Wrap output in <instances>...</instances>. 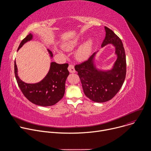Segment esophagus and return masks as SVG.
I'll return each mask as SVG.
<instances>
[{
  "mask_svg": "<svg viewBox=\"0 0 151 151\" xmlns=\"http://www.w3.org/2000/svg\"><path fill=\"white\" fill-rule=\"evenodd\" d=\"M68 70L69 71L70 73H75V67L72 64H70L68 67Z\"/></svg>",
  "mask_w": 151,
  "mask_h": 151,
  "instance_id": "1",
  "label": "esophagus"
}]
</instances>
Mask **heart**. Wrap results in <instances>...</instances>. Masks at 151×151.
Returning a JSON list of instances; mask_svg holds the SVG:
<instances>
[{
	"label": "heart",
	"mask_w": 151,
	"mask_h": 151,
	"mask_svg": "<svg viewBox=\"0 0 151 151\" xmlns=\"http://www.w3.org/2000/svg\"><path fill=\"white\" fill-rule=\"evenodd\" d=\"M81 39L79 36L74 37L66 42L63 43L62 48L65 51L73 50L80 43ZM94 41L92 38H89L76 50L75 52V57L78 61H85L87 60L91 54L93 48Z\"/></svg>",
	"instance_id": "heart-1"
}]
</instances>
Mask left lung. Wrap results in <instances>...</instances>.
<instances>
[{"mask_svg":"<svg viewBox=\"0 0 151 151\" xmlns=\"http://www.w3.org/2000/svg\"><path fill=\"white\" fill-rule=\"evenodd\" d=\"M106 36L101 47L112 44L117 58L112 68L101 70L96 67L95 58L98 51L89 59L75 66L80 78L85 95L93 101L103 103L111 100L119 91L126 75V58L122 42L114 32L104 27Z\"/></svg>","mask_w":151,"mask_h":151,"instance_id":"1","label":"left lung"}]
</instances>
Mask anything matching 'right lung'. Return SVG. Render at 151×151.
<instances>
[{"instance_id": "1", "label": "right lung", "mask_w": 151, "mask_h": 151, "mask_svg": "<svg viewBox=\"0 0 151 151\" xmlns=\"http://www.w3.org/2000/svg\"><path fill=\"white\" fill-rule=\"evenodd\" d=\"M33 35L30 33L20 43L18 51L26 42L33 39ZM47 51L51 58L52 52ZM68 64L50 63V68L47 75L40 81L35 83H28L21 80L18 75V69L15 61L14 72L19 87L24 96L32 103L40 106H50L56 104L64 96L65 93V83L69 75Z\"/></svg>"}]
</instances>
